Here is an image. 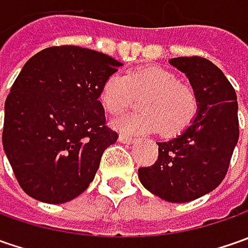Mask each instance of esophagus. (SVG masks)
<instances>
[{
  "label": "esophagus",
  "instance_id": "obj_1",
  "mask_svg": "<svg viewBox=\"0 0 248 248\" xmlns=\"http://www.w3.org/2000/svg\"><path fill=\"white\" fill-rule=\"evenodd\" d=\"M119 139H120V142H121V143H125V145L134 143V142L137 140L135 138H132V137H128V135H124V134H121V135L119 137Z\"/></svg>",
  "mask_w": 248,
  "mask_h": 248
}]
</instances>
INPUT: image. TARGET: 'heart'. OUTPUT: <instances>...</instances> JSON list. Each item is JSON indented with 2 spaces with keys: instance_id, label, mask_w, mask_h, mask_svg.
<instances>
[{
  "instance_id": "b5f03b06",
  "label": "heart",
  "mask_w": 248,
  "mask_h": 248,
  "mask_svg": "<svg viewBox=\"0 0 248 248\" xmlns=\"http://www.w3.org/2000/svg\"><path fill=\"white\" fill-rule=\"evenodd\" d=\"M142 96L143 111L114 120L113 125L121 132L149 134L160 129L164 137H176L193 124L200 108L197 91L160 66H140L124 77L110 76L102 85L99 99L110 114L117 116Z\"/></svg>"
}]
</instances>
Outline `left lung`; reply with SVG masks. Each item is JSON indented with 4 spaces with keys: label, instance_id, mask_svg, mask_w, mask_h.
Returning a JSON list of instances; mask_svg holds the SVG:
<instances>
[{
    "label": "left lung",
    "instance_id": "1",
    "mask_svg": "<svg viewBox=\"0 0 248 248\" xmlns=\"http://www.w3.org/2000/svg\"><path fill=\"white\" fill-rule=\"evenodd\" d=\"M189 77L200 108L193 124L178 138L158 142L153 166L140 167L142 185L171 203H185L224 181L239 139L237 96L225 74L202 56L170 61Z\"/></svg>",
    "mask_w": 248,
    "mask_h": 248
}]
</instances>
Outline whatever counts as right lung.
<instances>
[{"mask_svg": "<svg viewBox=\"0 0 248 248\" xmlns=\"http://www.w3.org/2000/svg\"><path fill=\"white\" fill-rule=\"evenodd\" d=\"M119 66L77 45L49 46L26 62L5 100L2 145L27 195L59 204L93 181L103 152L119 138L99 102Z\"/></svg>", "mask_w": 248, "mask_h": 248, "instance_id": "add662e5", "label": "right lung"}]
</instances>
